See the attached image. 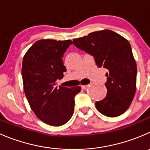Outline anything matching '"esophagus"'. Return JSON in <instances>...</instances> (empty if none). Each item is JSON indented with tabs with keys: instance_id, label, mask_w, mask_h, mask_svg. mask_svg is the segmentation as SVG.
<instances>
[{
	"instance_id": "1",
	"label": "esophagus",
	"mask_w": 150,
	"mask_h": 150,
	"mask_svg": "<svg viewBox=\"0 0 150 150\" xmlns=\"http://www.w3.org/2000/svg\"><path fill=\"white\" fill-rule=\"evenodd\" d=\"M88 87V85H83L81 86V88L82 89H86V88H87Z\"/></svg>"
}]
</instances>
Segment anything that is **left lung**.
Masks as SVG:
<instances>
[{
  "label": "left lung",
  "mask_w": 150,
  "mask_h": 150,
  "mask_svg": "<svg viewBox=\"0 0 150 150\" xmlns=\"http://www.w3.org/2000/svg\"><path fill=\"white\" fill-rule=\"evenodd\" d=\"M73 44L92 56L98 67L108 69L107 94L95 103L98 111L109 117L124 114L136 90L137 67L129 42L115 32L103 30L73 40Z\"/></svg>",
  "instance_id": "1"
}]
</instances>
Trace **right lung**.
I'll return each instance as SVG.
<instances>
[{
    "mask_svg": "<svg viewBox=\"0 0 150 150\" xmlns=\"http://www.w3.org/2000/svg\"><path fill=\"white\" fill-rule=\"evenodd\" d=\"M71 40H41L29 48L22 64L24 91L30 108L43 122L61 126L72 117L75 97L81 87L58 86L57 80L66 72L64 54Z\"/></svg>",
    "mask_w": 150,
    "mask_h": 150,
    "instance_id": "1",
    "label": "right lung"
}]
</instances>
